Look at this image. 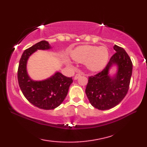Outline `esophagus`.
<instances>
[{"mask_svg":"<svg viewBox=\"0 0 147 147\" xmlns=\"http://www.w3.org/2000/svg\"><path fill=\"white\" fill-rule=\"evenodd\" d=\"M82 74H81V73L76 74V75H75V76H74V80H77V79H78V78H79V77H80V76H82Z\"/></svg>","mask_w":147,"mask_h":147,"instance_id":"34e87169","label":"esophagus"}]
</instances>
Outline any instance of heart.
Wrapping results in <instances>:
<instances>
[{
    "label": "heart",
    "instance_id": "1",
    "mask_svg": "<svg viewBox=\"0 0 147 147\" xmlns=\"http://www.w3.org/2000/svg\"><path fill=\"white\" fill-rule=\"evenodd\" d=\"M71 57L79 63H85L90 71L102 70L107 64L109 51L106 46L83 45L74 48L71 52Z\"/></svg>",
    "mask_w": 147,
    "mask_h": 147
}]
</instances>
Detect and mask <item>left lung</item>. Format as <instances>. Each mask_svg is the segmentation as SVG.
I'll return each instance as SVG.
<instances>
[{"mask_svg": "<svg viewBox=\"0 0 147 147\" xmlns=\"http://www.w3.org/2000/svg\"><path fill=\"white\" fill-rule=\"evenodd\" d=\"M115 54L104 69L88 78L85 90L90 104L99 110H108L122 101L129 89L133 64L124 49L114 45ZM116 67L114 74L111 69Z\"/></svg>", "mask_w": 147, "mask_h": 147, "instance_id": "obj_1", "label": "left lung"}]
</instances>
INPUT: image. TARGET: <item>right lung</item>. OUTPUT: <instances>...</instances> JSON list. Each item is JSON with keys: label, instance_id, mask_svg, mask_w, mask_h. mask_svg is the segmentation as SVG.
<instances>
[{"label": "right lung", "instance_id": "obj_1", "mask_svg": "<svg viewBox=\"0 0 147 147\" xmlns=\"http://www.w3.org/2000/svg\"><path fill=\"white\" fill-rule=\"evenodd\" d=\"M52 47L47 41L40 42L24 51L19 64L18 80L22 93L31 104L44 110L54 109L60 105L67 96L73 83L71 78L64 76L60 72L48 78L33 80L29 76L27 63L30 57L38 50L47 51Z\"/></svg>", "mask_w": 147, "mask_h": 147}]
</instances>
